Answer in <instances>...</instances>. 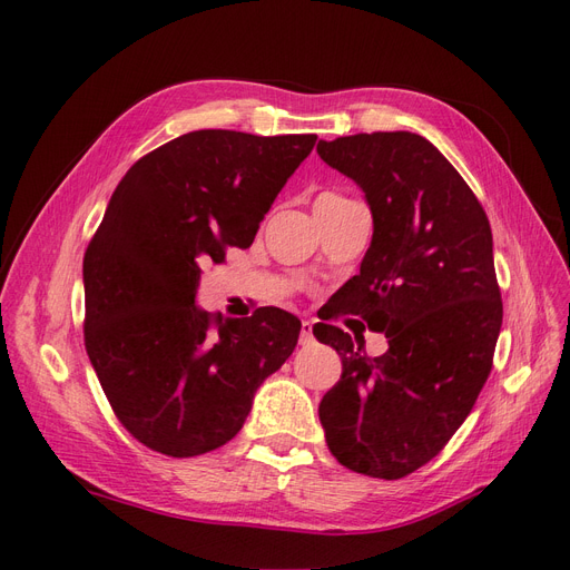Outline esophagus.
Returning <instances> with one entry per match:
<instances>
[{"label": "esophagus", "instance_id": "obj_1", "mask_svg": "<svg viewBox=\"0 0 570 570\" xmlns=\"http://www.w3.org/2000/svg\"><path fill=\"white\" fill-rule=\"evenodd\" d=\"M314 342V325L308 321H302V333H299V344H312Z\"/></svg>", "mask_w": 570, "mask_h": 570}]
</instances>
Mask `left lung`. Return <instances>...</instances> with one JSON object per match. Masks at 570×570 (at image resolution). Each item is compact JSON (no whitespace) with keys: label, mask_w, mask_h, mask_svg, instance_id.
I'll return each mask as SVG.
<instances>
[{"label":"left lung","mask_w":570,"mask_h":570,"mask_svg":"<svg viewBox=\"0 0 570 570\" xmlns=\"http://www.w3.org/2000/svg\"><path fill=\"white\" fill-rule=\"evenodd\" d=\"M316 151L361 187L373 216L371 247L340 289L342 306L387 337L383 356H366L358 337L314 327L342 358L318 419L342 465L396 480L440 454L490 375L502 327L490 220L416 132H358L321 140Z\"/></svg>","instance_id":"8db88e82"}]
</instances>
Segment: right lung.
Wrapping results in <instances>:
<instances>
[{
	"label": "right lung",
	"instance_id": "1",
	"mask_svg": "<svg viewBox=\"0 0 570 570\" xmlns=\"http://www.w3.org/2000/svg\"><path fill=\"white\" fill-rule=\"evenodd\" d=\"M316 135L195 130L149 151L118 183L85 252V347L128 433L166 456L233 440L256 390L295 352L283 308L212 323L202 266L249 247Z\"/></svg>",
	"mask_w": 570,
	"mask_h": 570
}]
</instances>
